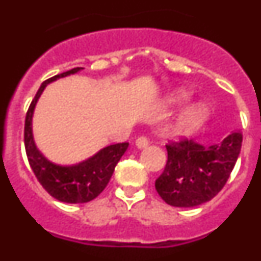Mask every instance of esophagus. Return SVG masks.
<instances>
[{"instance_id":"34e87169","label":"esophagus","mask_w":261,"mask_h":261,"mask_svg":"<svg viewBox=\"0 0 261 261\" xmlns=\"http://www.w3.org/2000/svg\"><path fill=\"white\" fill-rule=\"evenodd\" d=\"M147 145H149V140H147L146 137H144V136H141V137H138L137 140H136V146H137L138 149H144Z\"/></svg>"}]
</instances>
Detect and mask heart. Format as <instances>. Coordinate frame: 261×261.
<instances>
[{
	"mask_svg": "<svg viewBox=\"0 0 261 261\" xmlns=\"http://www.w3.org/2000/svg\"><path fill=\"white\" fill-rule=\"evenodd\" d=\"M191 95L186 90H176L166 98L168 107H180L190 100ZM211 117V108L205 103H195L183 111L170 128V136L176 138L188 137L204 125Z\"/></svg>",
	"mask_w": 261,
	"mask_h": 261,
	"instance_id": "1",
	"label": "heart"
}]
</instances>
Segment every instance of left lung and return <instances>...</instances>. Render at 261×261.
I'll list each match as a JSON object with an SVG mask.
<instances>
[{"mask_svg":"<svg viewBox=\"0 0 261 261\" xmlns=\"http://www.w3.org/2000/svg\"><path fill=\"white\" fill-rule=\"evenodd\" d=\"M242 140L241 130H234L211 146L193 140L166 145L167 163L155 180L158 195L177 208H193L211 201L229 179L241 153Z\"/></svg>","mask_w":261,"mask_h":261,"instance_id":"1","label":"left lung"}]
</instances>
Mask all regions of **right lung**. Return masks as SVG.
Wrapping results in <instances>:
<instances>
[{
	"mask_svg": "<svg viewBox=\"0 0 261 261\" xmlns=\"http://www.w3.org/2000/svg\"><path fill=\"white\" fill-rule=\"evenodd\" d=\"M82 69L84 68L71 69L43 82L30 105L24 121V146L32 171L50 196L68 204H84L100 195L114 174L117 162L129 146L128 142L110 145L74 165H60L52 162L38 149L32 132V117L39 98L47 85L60 78L77 74Z\"/></svg>",
	"mask_w": 261,
	"mask_h": 261,
	"instance_id": "right-lung-1",
	"label": "right lung"
}]
</instances>
